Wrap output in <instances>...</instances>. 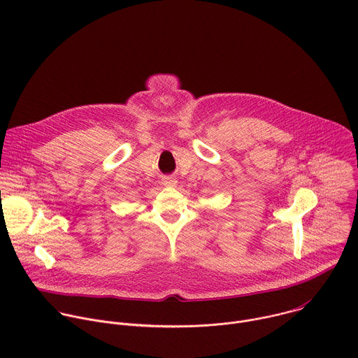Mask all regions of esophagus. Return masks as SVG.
<instances>
[{
    "mask_svg": "<svg viewBox=\"0 0 358 358\" xmlns=\"http://www.w3.org/2000/svg\"><path fill=\"white\" fill-rule=\"evenodd\" d=\"M163 184H164L166 187H177L178 181H177L173 176H166V177L163 178Z\"/></svg>",
    "mask_w": 358,
    "mask_h": 358,
    "instance_id": "esophagus-1",
    "label": "esophagus"
}]
</instances>
